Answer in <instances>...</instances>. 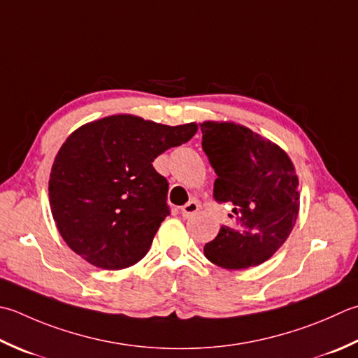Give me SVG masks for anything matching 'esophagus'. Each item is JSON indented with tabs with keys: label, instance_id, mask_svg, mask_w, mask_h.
<instances>
[{
	"label": "esophagus",
	"instance_id": "34e87169",
	"mask_svg": "<svg viewBox=\"0 0 358 358\" xmlns=\"http://www.w3.org/2000/svg\"><path fill=\"white\" fill-rule=\"evenodd\" d=\"M199 209H200L199 203L195 200H191V201H187L183 208H181V215H183L185 219H189V217H194L195 214H197Z\"/></svg>",
	"mask_w": 358,
	"mask_h": 358
}]
</instances>
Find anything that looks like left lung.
I'll use <instances>...</instances> for the list:
<instances>
[{"label":"left lung","instance_id":"obj_1","mask_svg":"<svg viewBox=\"0 0 358 358\" xmlns=\"http://www.w3.org/2000/svg\"><path fill=\"white\" fill-rule=\"evenodd\" d=\"M203 150L214 167V199L229 201L237 229L222 227L203 248L208 261L227 270L257 267L290 236L299 211V180L278 144L228 121L200 124Z\"/></svg>","mask_w":358,"mask_h":358}]
</instances>
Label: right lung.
Instances as JSON below:
<instances>
[{
  "instance_id": "add662e5",
  "label": "right lung",
  "mask_w": 358,
  "mask_h": 358,
  "mask_svg": "<svg viewBox=\"0 0 358 358\" xmlns=\"http://www.w3.org/2000/svg\"><path fill=\"white\" fill-rule=\"evenodd\" d=\"M197 130L195 122L164 125L135 115H111L74 130L55 155L48 187L68 247L103 270L141 261L169 215V185L153 159Z\"/></svg>"
}]
</instances>
